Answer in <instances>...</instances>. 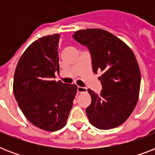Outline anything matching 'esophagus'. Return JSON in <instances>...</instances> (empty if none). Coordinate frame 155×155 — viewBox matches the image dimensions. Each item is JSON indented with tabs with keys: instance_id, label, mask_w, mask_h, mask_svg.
Instances as JSON below:
<instances>
[{
	"instance_id": "34e87169",
	"label": "esophagus",
	"mask_w": 155,
	"mask_h": 155,
	"mask_svg": "<svg viewBox=\"0 0 155 155\" xmlns=\"http://www.w3.org/2000/svg\"><path fill=\"white\" fill-rule=\"evenodd\" d=\"M77 92L79 93H83V92H87V88L86 87H77Z\"/></svg>"
}]
</instances>
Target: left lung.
Instances as JSON below:
<instances>
[{
    "mask_svg": "<svg viewBox=\"0 0 155 155\" xmlns=\"http://www.w3.org/2000/svg\"><path fill=\"white\" fill-rule=\"evenodd\" d=\"M73 38L89 48L93 72H101V94L87 90L92 98L86 108L88 120L99 130L117 127L131 115L139 97L141 72L134 54L122 40L102 29L77 30Z\"/></svg>",
    "mask_w": 155,
    "mask_h": 155,
    "instance_id": "8db88e82",
    "label": "left lung"
}]
</instances>
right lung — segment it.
<instances>
[{
    "instance_id": "right-lung-1",
    "label": "right lung",
    "mask_w": 155,
    "mask_h": 155,
    "mask_svg": "<svg viewBox=\"0 0 155 155\" xmlns=\"http://www.w3.org/2000/svg\"><path fill=\"white\" fill-rule=\"evenodd\" d=\"M59 35L40 38L21 54L16 67L13 90L21 110L36 127L49 132L67 124L77 86L54 80L59 71Z\"/></svg>"
}]
</instances>
